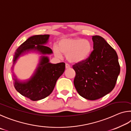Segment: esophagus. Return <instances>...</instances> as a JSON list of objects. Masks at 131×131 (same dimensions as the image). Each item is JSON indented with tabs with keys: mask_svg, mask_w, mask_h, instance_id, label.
<instances>
[{
	"mask_svg": "<svg viewBox=\"0 0 131 131\" xmlns=\"http://www.w3.org/2000/svg\"><path fill=\"white\" fill-rule=\"evenodd\" d=\"M70 68V66L68 64L66 63V69H68V68Z\"/></svg>",
	"mask_w": 131,
	"mask_h": 131,
	"instance_id": "obj_1",
	"label": "esophagus"
}]
</instances>
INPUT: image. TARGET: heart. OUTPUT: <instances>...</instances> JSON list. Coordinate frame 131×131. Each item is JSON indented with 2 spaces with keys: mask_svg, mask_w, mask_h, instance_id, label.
Wrapping results in <instances>:
<instances>
[{
  "mask_svg": "<svg viewBox=\"0 0 131 131\" xmlns=\"http://www.w3.org/2000/svg\"><path fill=\"white\" fill-rule=\"evenodd\" d=\"M93 45L90 40L82 38H63L59 41L58 47L54 46L53 51L57 57H61V53L67 55L68 60L79 63L90 56Z\"/></svg>",
  "mask_w": 131,
  "mask_h": 131,
  "instance_id": "heart-1",
  "label": "heart"
}]
</instances>
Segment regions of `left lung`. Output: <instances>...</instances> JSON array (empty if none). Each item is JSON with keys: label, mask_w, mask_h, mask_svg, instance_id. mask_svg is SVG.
I'll return each mask as SVG.
<instances>
[{"label": "left lung", "mask_w": 131, "mask_h": 131, "mask_svg": "<svg viewBox=\"0 0 131 131\" xmlns=\"http://www.w3.org/2000/svg\"><path fill=\"white\" fill-rule=\"evenodd\" d=\"M93 49L88 59L75 63L74 84L79 94L89 100L102 98L113 90L120 72L118 56L99 36H92Z\"/></svg>", "instance_id": "1"}]
</instances>
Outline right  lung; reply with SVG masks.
<instances>
[{"instance_id":"obj_1","label":"right lung","mask_w":131,"mask_h":131,"mask_svg":"<svg viewBox=\"0 0 131 131\" xmlns=\"http://www.w3.org/2000/svg\"><path fill=\"white\" fill-rule=\"evenodd\" d=\"M49 34L31 36L16 50L13 58V70L18 58L30 51H36L41 54L35 72L29 79L20 81L13 74L14 86L18 93L31 101H38L48 97L53 90L57 80L65 70L64 63L51 64L47 54L52 53L50 48L44 45L48 42Z\"/></svg>"}]
</instances>
